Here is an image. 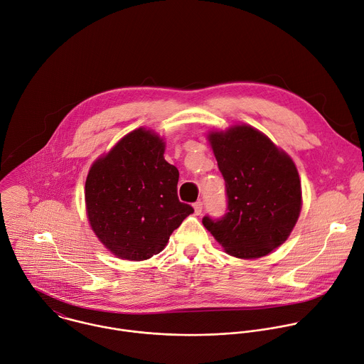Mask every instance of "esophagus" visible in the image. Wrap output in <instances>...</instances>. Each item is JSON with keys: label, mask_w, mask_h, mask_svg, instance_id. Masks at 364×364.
Returning a JSON list of instances; mask_svg holds the SVG:
<instances>
[{"label": "esophagus", "mask_w": 364, "mask_h": 364, "mask_svg": "<svg viewBox=\"0 0 364 364\" xmlns=\"http://www.w3.org/2000/svg\"><path fill=\"white\" fill-rule=\"evenodd\" d=\"M193 207H194V213L198 215V214H201V211H203V203L201 201H196L194 204H193Z\"/></svg>", "instance_id": "34e87169"}]
</instances>
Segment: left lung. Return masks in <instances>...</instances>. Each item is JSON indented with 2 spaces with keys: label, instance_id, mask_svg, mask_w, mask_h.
<instances>
[{
  "label": "left lung",
  "instance_id": "obj_1",
  "mask_svg": "<svg viewBox=\"0 0 364 364\" xmlns=\"http://www.w3.org/2000/svg\"><path fill=\"white\" fill-rule=\"evenodd\" d=\"M225 181L227 213L203 217L204 227L238 259H259L282 246L301 210V184L293 160L250 126L208 134Z\"/></svg>",
  "mask_w": 364,
  "mask_h": 364
}]
</instances>
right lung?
Masks as SVG:
<instances>
[{
  "label": "right lung",
  "mask_w": 364,
  "mask_h": 364,
  "mask_svg": "<svg viewBox=\"0 0 364 364\" xmlns=\"http://www.w3.org/2000/svg\"><path fill=\"white\" fill-rule=\"evenodd\" d=\"M166 143L137 129L90 168L85 205L90 225L118 259L147 260L194 210L177 196L178 170L164 160Z\"/></svg>",
  "instance_id": "obj_1"
}]
</instances>
